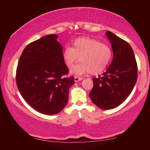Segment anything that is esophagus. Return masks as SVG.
Returning a JSON list of instances; mask_svg holds the SVG:
<instances>
[{"mask_svg":"<svg viewBox=\"0 0 150 150\" xmlns=\"http://www.w3.org/2000/svg\"><path fill=\"white\" fill-rule=\"evenodd\" d=\"M83 80V78L82 77H77V76H75L74 77V81L75 82H78V81Z\"/></svg>","mask_w":150,"mask_h":150,"instance_id":"esophagus-1","label":"esophagus"}]
</instances>
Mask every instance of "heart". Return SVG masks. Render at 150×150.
Listing matches in <instances>:
<instances>
[{
  "label": "heart",
  "instance_id": "heart-1",
  "mask_svg": "<svg viewBox=\"0 0 150 150\" xmlns=\"http://www.w3.org/2000/svg\"><path fill=\"white\" fill-rule=\"evenodd\" d=\"M111 57L112 50L108 45L91 38L77 39L72 47H67L63 52V61L69 69L79 60L82 62L71 70V73L78 75L99 74L107 67Z\"/></svg>",
  "mask_w": 150,
  "mask_h": 150
}]
</instances>
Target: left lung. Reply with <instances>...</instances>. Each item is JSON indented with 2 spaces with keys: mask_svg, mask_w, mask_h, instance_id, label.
<instances>
[{
  "mask_svg": "<svg viewBox=\"0 0 150 150\" xmlns=\"http://www.w3.org/2000/svg\"><path fill=\"white\" fill-rule=\"evenodd\" d=\"M106 35L111 43L113 59L103 75L93 79L89 96L98 107L108 110L120 105L130 95L138 78V66L128 42L110 31Z\"/></svg>",
  "mask_w": 150,
  "mask_h": 150,
  "instance_id": "1",
  "label": "left lung"
}]
</instances>
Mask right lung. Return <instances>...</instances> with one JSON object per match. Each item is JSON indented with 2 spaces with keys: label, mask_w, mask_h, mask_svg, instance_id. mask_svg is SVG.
I'll return each mask as SVG.
<instances>
[{
  "label": "right lung",
  "mask_w": 150,
  "mask_h": 150,
  "mask_svg": "<svg viewBox=\"0 0 150 150\" xmlns=\"http://www.w3.org/2000/svg\"><path fill=\"white\" fill-rule=\"evenodd\" d=\"M57 35H47L30 43L20 57L16 69L19 92L30 106L44 115L62 111L68 102L74 77L63 59Z\"/></svg>",
  "instance_id": "obj_1"
}]
</instances>
